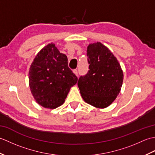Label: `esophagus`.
<instances>
[{"instance_id": "1", "label": "esophagus", "mask_w": 155, "mask_h": 155, "mask_svg": "<svg viewBox=\"0 0 155 155\" xmlns=\"http://www.w3.org/2000/svg\"><path fill=\"white\" fill-rule=\"evenodd\" d=\"M73 72L75 74V75L77 76V77H78V71H77V70H76V69H75V70H73Z\"/></svg>"}]
</instances>
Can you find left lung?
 Here are the masks:
<instances>
[{
    "label": "left lung",
    "mask_w": 155,
    "mask_h": 155,
    "mask_svg": "<svg viewBox=\"0 0 155 155\" xmlns=\"http://www.w3.org/2000/svg\"><path fill=\"white\" fill-rule=\"evenodd\" d=\"M87 74L81 76L78 87L83 100L98 108L109 106L119 94L123 72L113 52L100 42L88 46Z\"/></svg>",
    "instance_id": "obj_1"
}]
</instances>
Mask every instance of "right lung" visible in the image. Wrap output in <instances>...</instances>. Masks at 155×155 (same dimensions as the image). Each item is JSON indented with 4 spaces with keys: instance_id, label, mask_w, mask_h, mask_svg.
Listing matches in <instances>:
<instances>
[{
    "instance_id": "1",
    "label": "right lung",
    "mask_w": 155,
    "mask_h": 155,
    "mask_svg": "<svg viewBox=\"0 0 155 155\" xmlns=\"http://www.w3.org/2000/svg\"><path fill=\"white\" fill-rule=\"evenodd\" d=\"M29 87L36 102L50 109L64 103L78 78L68 66V58L55 44H48L38 52L28 72Z\"/></svg>"
}]
</instances>
